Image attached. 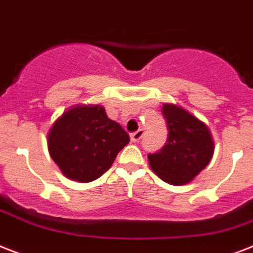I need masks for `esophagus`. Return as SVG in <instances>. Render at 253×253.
<instances>
[{
	"mask_svg": "<svg viewBox=\"0 0 253 253\" xmlns=\"http://www.w3.org/2000/svg\"><path fill=\"white\" fill-rule=\"evenodd\" d=\"M143 134H145V133H143V130H141V129H139V130H137V131H134V133H131V134H130L131 142H138L139 139L143 137Z\"/></svg>",
	"mask_w": 253,
	"mask_h": 253,
	"instance_id": "esophagus-1",
	"label": "esophagus"
}]
</instances>
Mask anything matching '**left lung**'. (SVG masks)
Masks as SVG:
<instances>
[{"mask_svg":"<svg viewBox=\"0 0 253 253\" xmlns=\"http://www.w3.org/2000/svg\"><path fill=\"white\" fill-rule=\"evenodd\" d=\"M168 138L159 151L149 154L152 170L170 185H185L212 159L213 141L206 124L182 108L164 104Z\"/></svg>","mask_w":253,"mask_h":253,"instance_id":"8db88e82","label":"left lung"}]
</instances>
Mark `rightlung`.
<instances>
[{"mask_svg":"<svg viewBox=\"0 0 253 253\" xmlns=\"http://www.w3.org/2000/svg\"><path fill=\"white\" fill-rule=\"evenodd\" d=\"M128 143V133L101 106L71 108L54 123L47 137L56 166L64 176L80 182L99 178Z\"/></svg>","mask_w":253,"mask_h":253,"instance_id":"obj_1","label":"right lung"}]
</instances>
